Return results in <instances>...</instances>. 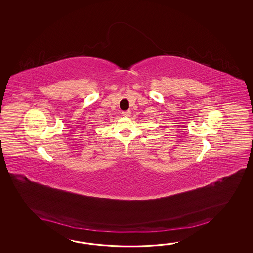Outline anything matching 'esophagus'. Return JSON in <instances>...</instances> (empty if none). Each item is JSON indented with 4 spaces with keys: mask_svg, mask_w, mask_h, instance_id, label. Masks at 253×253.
<instances>
[{
    "mask_svg": "<svg viewBox=\"0 0 253 253\" xmlns=\"http://www.w3.org/2000/svg\"><path fill=\"white\" fill-rule=\"evenodd\" d=\"M121 114H122L124 117H130L131 111H130V110H126V111H122V113Z\"/></svg>",
    "mask_w": 253,
    "mask_h": 253,
    "instance_id": "esophagus-1",
    "label": "esophagus"
}]
</instances>
